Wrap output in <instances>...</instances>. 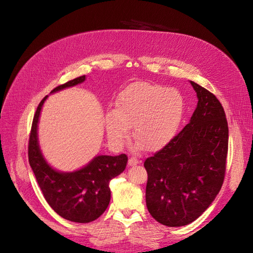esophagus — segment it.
I'll list each match as a JSON object with an SVG mask.
<instances>
[{
  "label": "esophagus",
  "mask_w": 253,
  "mask_h": 253,
  "mask_svg": "<svg viewBox=\"0 0 253 253\" xmlns=\"http://www.w3.org/2000/svg\"><path fill=\"white\" fill-rule=\"evenodd\" d=\"M139 163H140V161L138 160L137 158H135V157H130L129 160H128V164H129L130 166L137 165V164H139Z\"/></svg>",
  "instance_id": "obj_1"
}]
</instances>
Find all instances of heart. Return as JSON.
I'll return each mask as SVG.
<instances>
[{"label":"heart","instance_id":"heart-1","mask_svg":"<svg viewBox=\"0 0 253 253\" xmlns=\"http://www.w3.org/2000/svg\"><path fill=\"white\" fill-rule=\"evenodd\" d=\"M184 112V100L178 90L158 84L136 82L118 97L116 110L105 115L109 140L120 148L133 126V137L147 151H158L173 138Z\"/></svg>","mask_w":253,"mask_h":253}]
</instances>
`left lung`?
Instances as JSON below:
<instances>
[{
  "mask_svg": "<svg viewBox=\"0 0 253 253\" xmlns=\"http://www.w3.org/2000/svg\"><path fill=\"white\" fill-rule=\"evenodd\" d=\"M198 104L189 124L163 149L145 159V202L167 227L193 222L213 202L225 175L229 127L216 96L191 81Z\"/></svg>",
  "mask_w": 253,
  "mask_h": 253,
  "instance_id": "1",
  "label": "left lung"
}]
</instances>
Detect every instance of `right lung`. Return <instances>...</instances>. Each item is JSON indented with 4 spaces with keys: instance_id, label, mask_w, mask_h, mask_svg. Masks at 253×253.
<instances>
[{
    "instance_id": "1",
    "label": "right lung",
    "mask_w": 253,
    "mask_h": 253,
    "mask_svg": "<svg viewBox=\"0 0 253 253\" xmlns=\"http://www.w3.org/2000/svg\"><path fill=\"white\" fill-rule=\"evenodd\" d=\"M85 81V76L78 77L51 92L72 87ZM45 96L39 103L33 119L29 139V162L38 184L50 207L61 217L80 223L98 218L108 208L111 200L110 181L122 173L128 158L119 156H97L84 168L70 173L52 169L45 161L39 148L37 127Z\"/></svg>"
}]
</instances>
